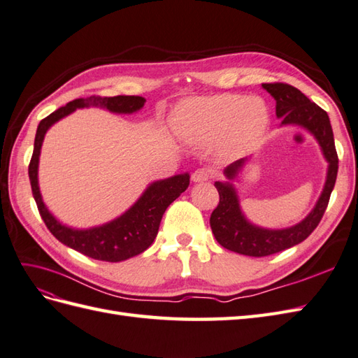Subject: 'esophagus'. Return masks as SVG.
<instances>
[{"label": "esophagus", "instance_id": "obj_1", "mask_svg": "<svg viewBox=\"0 0 358 358\" xmlns=\"http://www.w3.org/2000/svg\"><path fill=\"white\" fill-rule=\"evenodd\" d=\"M212 169L208 168H199L196 169L194 173H192V180H194L195 182H203V181H208L210 178H212Z\"/></svg>", "mask_w": 358, "mask_h": 358}]
</instances>
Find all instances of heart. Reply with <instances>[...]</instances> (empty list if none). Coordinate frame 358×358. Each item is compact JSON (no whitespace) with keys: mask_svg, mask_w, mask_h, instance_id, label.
Returning a JSON list of instances; mask_svg holds the SVG:
<instances>
[{"mask_svg":"<svg viewBox=\"0 0 358 358\" xmlns=\"http://www.w3.org/2000/svg\"><path fill=\"white\" fill-rule=\"evenodd\" d=\"M268 121V108L260 98L234 94L189 98L177 113L178 130L189 142L206 145L222 139L237 150L257 142Z\"/></svg>","mask_w":358,"mask_h":358,"instance_id":"b5f03b06","label":"heart"}]
</instances>
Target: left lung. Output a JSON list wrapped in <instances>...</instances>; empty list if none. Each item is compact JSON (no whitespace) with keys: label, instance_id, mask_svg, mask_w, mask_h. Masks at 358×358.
Instances as JSON below:
<instances>
[{"label":"left lung","instance_id":"8db88e82","mask_svg":"<svg viewBox=\"0 0 358 358\" xmlns=\"http://www.w3.org/2000/svg\"><path fill=\"white\" fill-rule=\"evenodd\" d=\"M262 86L277 101L275 112L281 117V124H296L307 128L317 139L329 166L325 187L316 207L304 221L286 230H264V228L254 227L242 215L236 190L230 182H215L219 192V204L210 216V227L216 241L224 248L237 254L250 255V257H266V255L281 252L306 241L315 231L325 213L338 169L333 128L325 110L310 101L301 90L287 83H263ZM243 162L242 159L230 164L225 169V176L233 178L242 168Z\"/></svg>","mask_w":358,"mask_h":358}]
</instances>
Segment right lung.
I'll list each match as a JSON object with an SVG mask.
<instances>
[{
	"label": "right lung",
	"mask_w": 358,
	"mask_h": 358,
	"mask_svg": "<svg viewBox=\"0 0 358 358\" xmlns=\"http://www.w3.org/2000/svg\"><path fill=\"white\" fill-rule=\"evenodd\" d=\"M143 104L145 98L134 95H92L87 98H78L42 119L38 131H36L34 150L29 164V177L39 213L45 225L59 242L87 255L90 259L103 262H122L150 248L159 233V225L164 210L187 189L189 173H181V176L152 182L128 212L112 222L89 228V230H74V228H68L57 222L56 217L45 207L41 196L38 186V164L45 133L54 122L72 113L76 108L95 106L104 107L115 113H133L136 110L142 108Z\"/></svg>",
	"instance_id": "obj_1"
}]
</instances>
